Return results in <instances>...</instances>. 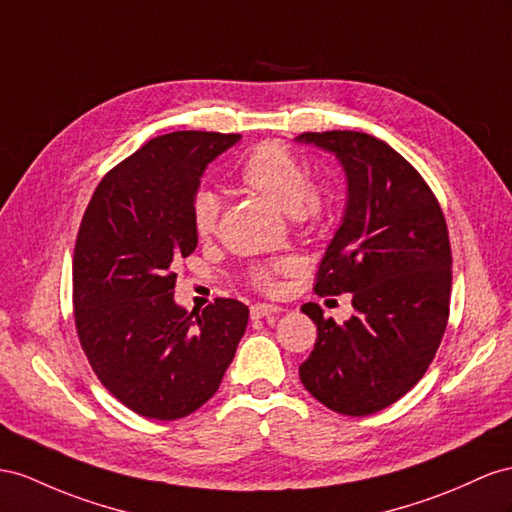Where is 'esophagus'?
Wrapping results in <instances>:
<instances>
[{
  "instance_id": "obj_1",
  "label": "esophagus",
  "mask_w": 512,
  "mask_h": 512,
  "mask_svg": "<svg viewBox=\"0 0 512 512\" xmlns=\"http://www.w3.org/2000/svg\"><path fill=\"white\" fill-rule=\"evenodd\" d=\"M283 311L281 307L277 305H270V303H255L251 305V318L253 320H259V318H268V316H274V313Z\"/></svg>"
}]
</instances>
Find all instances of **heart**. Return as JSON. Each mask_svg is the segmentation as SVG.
<instances>
[{
    "instance_id": "obj_1",
    "label": "heart",
    "mask_w": 512,
    "mask_h": 512,
    "mask_svg": "<svg viewBox=\"0 0 512 512\" xmlns=\"http://www.w3.org/2000/svg\"><path fill=\"white\" fill-rule=\"evenodd\" d=\"M240 179L244 186L264 194L270 203L300 222L318 220L324 212V194L316 183L309 181L307 164L281 142L268 140L257 144L240 168ZM220 209V196L214 190L201 188L194 194L192 222L201 238L216 231ZM285 268L287 264L259 266L253 272V281L264 290H272L277 285L274 279Z\"/></svg>"
}]
</instances>
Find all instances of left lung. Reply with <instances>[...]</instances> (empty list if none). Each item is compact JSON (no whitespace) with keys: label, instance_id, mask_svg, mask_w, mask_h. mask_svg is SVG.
<instances>
[{"label":"left lung","instance_id":"1","mask_svg":"<svg viewBox=\"0 0 512 512\" xmlns=\"http://www.w3.org/2000/svg\"><path fill=\"white\" fill-rule=\"evenodd\" d=\"M303 144L333 153L348 181L342 225L320 261V296L352 294L355 316L300 311L318 339L298 374L331 411L372 415L417 385L450 316L452 251L435 194L387 142L361 131H307Z\"/></svg>","mask_w":512,"mask_h":512}]
</instances>
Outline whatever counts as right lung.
<instances>
[{"label": "right lung", "mask_w": 512, "mask_h": 512, "mask_svg": "<svg viewBox=\"0 0 512 512\" xmlns=\"http://www.w3.org/2000/svg\"><path fill=\"white\" fill-rule=\"evenodd\" d=\"M240 134L157 136L101 179L73 257V313L99 381L127 409L179 419L214 396L248 324L240 300L201 313L175 303V264L199 235L192 199Z\"/></svg>", "instance_id": "1"}]
</instances>
